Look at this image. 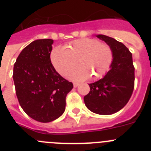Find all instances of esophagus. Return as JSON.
<instances>
[{
  "instance_id": "34e87169",
  "label": "esophagus",
  "mask_w": 151,
  "mask_h": 151,
  "mask_svg": "<svg viewBox=\"0 0 151 151\" xmlns=\"http://www.w3.org/2000/svg\"><path fill=\"white\" fill-rule=\"evenodd\" d=\"M79 85V83H77V82H75V83H73V86H74V88H77Z\"/></svg>"
}]
</instances>
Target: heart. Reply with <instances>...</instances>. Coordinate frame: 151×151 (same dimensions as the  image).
Here are the masks:
<instances>
[{
  "label": "heart",
  "mask_w": 151,
  "mask_h": 151,
  "mask_svg": "<svg viewBox=\"0 0 151 151\" xmlns=\"http://www.w3.org/2000/svg\"><path fill=\"white\" fill-rule=\"evenodd\" d=\"M50 60L60 74L65 76L76 64L80 66L69 73L73 81H82L89 76L93 80L102 78L110 69L113 52L109 45L92 38H82L72 41L66 46L56 47L52 50Z\"/></svg>",
  "instance_id": "heart-1"
}]
</instances>
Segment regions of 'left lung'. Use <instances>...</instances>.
Instances as JSON below:
<instances>
[{"label": "left lung", "instance_id": "left-lung-1", "mask_svg": "<svg viewBox=\"0 0 151 151\" xmlns=\"http://www.w3.org/2000/svg\"><path fill=\"white\" fill-rule=\"evenodd\" d=\"M96 37L111 47L113 60L104 77L89 84L90 91L84 97V101L93 113L111 115L122 109L132 94L134 82L132 54L123 44L114 38L104 35Z\"/></svg>", "mask_w": 151, "mask_h": 151}]
</instances>
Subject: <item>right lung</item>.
I'll return each instance as SVG.
<instances>
[{
  "label": "right lung",
  "instance_id": "1",
  "mask_svg": "<svg viewBox=\"0 0 151 151\" xmlns=\"http://www.w3.org/2000/svg\"><path fill=\"white\" fill-rule=\"evenodd\" d=\"M54 41L38 39L21 51L13 66L16 94L22 110L41 122L59 118L66 109L72 82L57 73L50 60Z\"/></svg>",
  "mask_w": 151,
  "mask_h": 151
}]
</instances>
